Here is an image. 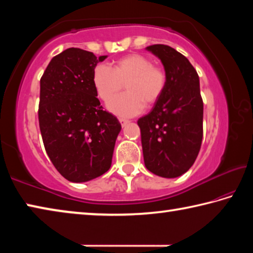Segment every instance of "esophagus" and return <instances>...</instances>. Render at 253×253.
Wrapping results in <instances>:
<instances>
[{
	"instance_id": "1",
	"label": "esophagus",
	"mask_w": 253,
	"mask_h": 253,
	"mask_svg": "<svg viewBox=\"0 0 253 253\" xmlns=\"http://www.w3.org/2000/svg\"><path fill=\"white\" fill-rule=\"evenodd\" d=\"M119 122H121V125L123 127H125L128 123H129V121L128 119H125V118H119Z\"/></svg>"
}]
</instances>
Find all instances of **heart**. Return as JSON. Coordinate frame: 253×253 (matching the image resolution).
Returning <instances> with one entry per match:
<instances>
[{"mask_svg": "<svg viewBox=\"0 0 253 253\" xmlns=\"http://www.w3.org/2000/svg\"><path fill=\"white\" fill-rule=\"evenodd\" d=\"M92 81L97 95L108 101L126 84L127 92L108 102L111 113L122 117H132L142 113L145 105L160 100L168 83V75L162 67L153 65L146 55L127 54L114 62V68L98 65Z\"/></svg>", "mask_w": 253, "mask_h": 253, "instance_id": "b5f03b06", "label": "heart"}]
</instances>
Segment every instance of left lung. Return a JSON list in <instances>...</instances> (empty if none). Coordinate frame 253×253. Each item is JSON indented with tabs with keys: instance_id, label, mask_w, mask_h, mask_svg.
Here are the masks:
<instances>
[{
	"instance_id": "obj_1",
	"label": "left lung",
	"mask_w": 253,
	"mask_h": 253,
	"mask_svg": "<svg viewBox=\"0 0 253 253\" xmlns=\"http://www.w3.org/2000/svg\"><path fill=\"white\" fill-rule=\"evenodd\" d=\"M164 66L168 83L152 111L138 119L146 169L174 178L186 173L199 155L203 138V100L200 79L186 57L165 44L146 48Z\"/></svg>"
}]
</instances>
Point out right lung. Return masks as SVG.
Masks as SVG:
<instances>
[{"label":"right lung","instance_id":"add662e5","mask_svg":"<svg viewBox=\"0 0 253 253\" xmlns=\"http://www.w3.org/2000/svg\"><path fill=\"white\" fill-rule=\"evenodd\" d=\"M92 52L69 48L51 59L40 80L39 125L45 152L54 168L70 182L83 183L110 169L118 119L102 110L92 75Z\"/></svg>","mask_w":253,"mask_h":253}]
</instances>
